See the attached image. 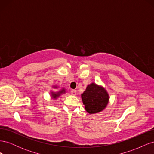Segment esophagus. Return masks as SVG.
<instances>
[{
  "label": "esophagus",
  "instance_id": "1",
  "mask_svg": "<svg viewBox=\"0 0 154 154\" xmlns=\"http://www.w3.org/2000/svg\"><path fill=\"white\" fill-rule=\"evenodd\" d=\"M71 94L73 96L76 95V90H72L71 91Z\"/></svg>",
  "mask_w": 154,
  "mask_h": 154
}]
</instances>
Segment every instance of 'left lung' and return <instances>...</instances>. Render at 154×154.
<instances>
[{
    "mask_svg": "<svg viewBox=\"0 0 154 154\" xmlns=\"http://www.w3.org/2000/svg\"><path fill=\"white\" fill-rule=\"evenodd\" d=\"M83 104L88 114H96L105 109L109 101V95L105 88L92 83L81 94Z\"/></svg>",
    "mask_w": 154,
    "mask_h": 154,
    "instance_id": "obj_1",
    "label": "left lung"
}]
</instances>
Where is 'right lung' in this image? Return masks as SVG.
Wrapping results in <instances>:
<instances>
[{
	"label": "right lung",
	"instance_id": "1",
	"mask_svg": "<svg viewBox=\"0 0 154 154\" xmlns=\"http://www.w3.org/2000/svg\"><path fill=\"white\" fill-rule=\"evenodd\" d=\"M53 88H58V86L57 85H54L53 87H52ZM66 92V88H62L60 89V91H57V92H53V91H51L50 92V94H51V97L53 100H57V98H58V97L61 96L62 94H65V93Z\"/></svg>",
	"mask_w": 154,
	"mask_h": 154
}]
</instances>
